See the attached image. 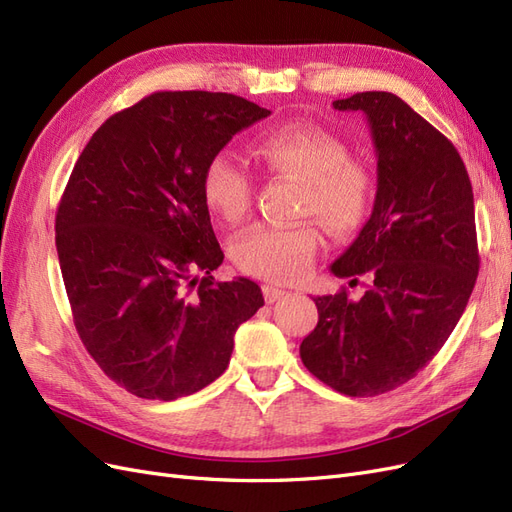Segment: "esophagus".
<instances>
[{
    "label": "esophagus",
    "instance_id": "obj_1",
    "mask_svg": "<svg viewBox=\"0 0 512 512\" xmlns=\"http://www.w3.org/2000/svg\"><path fill=\"white\" fill-rule=\"evenodd\" d=\"M262 294H265V301L267 303H275V301H280L282 297H286L288 290L277 288L273 284H265V286H262Z\"/></svg>",
    "mask_w": 512,
    "mask_h": 512
}]
</instances>
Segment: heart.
I'll return each mask as SVG.
<instances>
[{
  "instance_id": "1",
  "label": "heart",
  "mask_w": 512,
  "mask_h": 512,
  "mask_svg": "<svg viewBox=\"0 0 512 512\" xmlns=\"http://www.w3.org/2000/svg\"><path fill=\"white\" fill-rule=\"evenodd\" d=\"M254 156L271 173L301 181V213L337 237H348L369 218L374 177L348 160V147L324 128L290 123L260 138ZM203 196L213 213L239 222L252 207V177L230 151H218L203 173ZM320 247L314 224H254L232 241L230 254L245 273L273 282H294L312 267Z\"/></svg>"
}]
</instances>
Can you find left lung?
<instances>
[{"label": "left lung", "mask_w": 512, "mask_h": 512, "mask_svg": "<svg viewBox=\"0 0 512 512\" xmlns=\"http://www.w3.org/2000/svg\"><path fill=\"white\" fill-rule=\"evenodd\" d=\"M361 111L378 158L371 218L331 271L369 286L318 297V324L301 361L350 397L393 391L440 352L468 305L478 275L474 194L448 138L389 91L335 100Z\"/></svg>", "instance_id": "1"}]
</instances>
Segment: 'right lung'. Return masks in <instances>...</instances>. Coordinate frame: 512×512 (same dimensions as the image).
Returning a JSON list of instances; mask_svg holds the SVG:
<instances>
[{
	"mask_svg": "<svg viewBox=\"0 0 512 512\" xmlns=\"http://www.w3.org/2000/svg\"><path fill=\"white\" fill-rule=\"evenodd\" d=\"M271 111L211 91H156L108 117L76 160L55 243L76 333L104 374L143 399L205 389L239 324L265 305L224 252L203 196L207 162ZM204 275L200 276L199 273Z\"/></svg>",
	"mask_w": 512,
	"mask_h": 512,
	"instance_id": "right-lung-1",
	"label": "right lung"
}]
</instances>
